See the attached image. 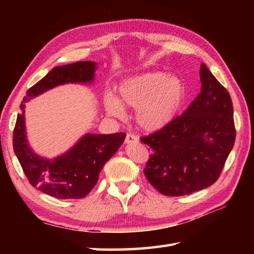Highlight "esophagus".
<instances>
[{
  "instance_id": "esophagus-1",
  "label": "esophagus",
  "mask_w": 254,
  "mask_h": 254,
  "mask_svg": "<svg viewBox=\"0 0 254 254\" xmlns=\"http://www.w3.org/2000/svg\"><path fill=\"white\" fill-rule=\"evenodd\" d=\"M138 142L137 137L134 134H127L126 137V144H135Z\"/></svg>"
}]
</instances>
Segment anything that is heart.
Segmentation results:
<instances>
[{"label":"heart","instance_id":"b5f03b06","mask_svg":"<svg viewBox=\"0 0 254 254\" xmlns=\"http://www.w3.org/2000/svg\"><path fill=\"white\" fill-rule=\"evenodd\" d=\"M187 98V87L177 75L154 71L127 78L118 88V99L107 95L104 106L108 115L120 118L123 107L135 109L138 127L157 132L177 117Z\"/></svg>","mask_w":254,"mask_h":254}]
</instances>
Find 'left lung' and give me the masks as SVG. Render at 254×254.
<instances>
[{"label":"left lung","mask_w":254,"mask_h":254,"mask_svg":"<svg viewBox=\"0 0 254 254\" xmlns=\"http://www.w3.org/2000/svg\"><path fill=\"white\" fill-rule=\"evenodd\" d=\"M199 76L201 93L188 109L160 131L141 138L152 149L144 174L164 195L181 196L212 186L234 147L230 95L204 63Z\"/></svg>","instance_id":"8db88e82"}]
</instances>
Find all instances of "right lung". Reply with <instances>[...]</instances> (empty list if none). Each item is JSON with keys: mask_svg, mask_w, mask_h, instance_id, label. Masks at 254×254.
Returning <instances> with one entry per match:
<instances>
[{"mask_svg": "<svg viewBox=\"0 0 254 254\" xmlns=\"http://www.w3.org/2000/svg\"><path fill=\"white\" fill-rule=\"evenodd\" d=\"M97 63L76 62L56 66L27 90L16 120L13 147L16 157L32 187L53 197L83 198L91 191L102 167L117 153L126 133H86L65 153L47 158L35 153L28 143L25 123V102L64 84H91Z\"/></svg>", "mask_w": 254, "mask_h": 254, "instance_id": "right-lung-1", "label": "right lung"}]
</instances>
